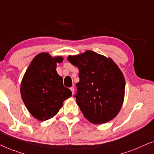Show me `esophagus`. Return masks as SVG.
I'll return each instance as SVG.
<instances>
[{
    "instance_id": "34e87169",
    "label": "esophagus",
    "mask_w": 154,
    "mask_h": 154,
    "mask_svg": "<svg viewBox=\"0 0 154 154\" xmlns=\"http://www.w3.org/2000/svg\"><path fill=\"white\" fill-rule=\"evenodd\" d=\"M70 90H71L72 93V94H73L74 92H75V88H74L73 87H70Z\"/></svg>"
}]
</instances>
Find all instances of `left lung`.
Segmentation results:
<instances>
[{
    "label": "left lung",
    "instance_id": "left-lung-1",
    "mask_svg": "<svg viewBox=\"0 0 154 154\" xmlns=\"http://www.w3.org/2000/svg\"><path fill=\"white\" fill-rule=\"evenodd\" d=\"M67 60L79 69L74 96L84 116L94 124L112 120L122 107L125 89L119 67L112 59L91 51L69 56Z\"/></svg>",
    "mask_w": 154,
    "mask_h": 154
}]
</instances>
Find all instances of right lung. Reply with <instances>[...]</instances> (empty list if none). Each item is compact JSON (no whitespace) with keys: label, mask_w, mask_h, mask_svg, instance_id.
I'll return each instance as SVG.
<instances>
[{"label":"right lung","mask_w":154,"mask_h":154,"mask_svg":"<svg viewBox=\"0 0 154 154\" xmlns=\"http://www.w3.org/2000/svg\"><path fill=\"white\" fill-rule=\"evenodd\" d=\"M62 57L52 58L42 53L33 59L22 79L20 92L26 108L34 118L47 120L58 113L72 91L63 86L56 72Z\"/></svg>","instance_id":"add662e5"}]
</instances>
